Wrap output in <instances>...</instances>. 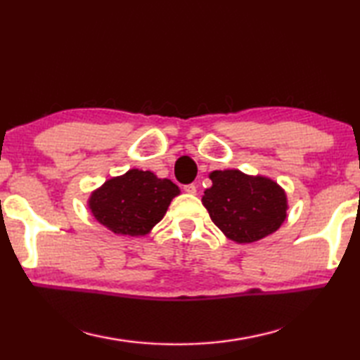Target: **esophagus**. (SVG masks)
<instances>
[{"mask_svg":"<svg viewBox=\"0 0 360 360\" xmlns=\"http://www.w3.org/2000/svg\"><path fill=\"white\" fill-rule=\"evenodd\" d=\"M184 191L188 193V194H196V185H194V184L185 185V186H184Z\"/></svg>","mask_w":360,"mask_h":360,"instance_id":"obj_1","label":"esophagus"}]
</instances>
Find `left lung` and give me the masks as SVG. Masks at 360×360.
Returning <instances> with one entry per match:
<instances>
[{"label": "left lung", "mask_w": 360, "mask_h": 360, "mask_svg": "<svg viewBox=\"0 0 360 360\" xmlns=\"http://www.w3.org/2000/svg\"><path fill=\"white\" fill-rule=\"evenodd\" d=\"M202 204L212 221L237 243H253L280 228L286 219L288 198L276 181L237 169L213 170Z\"/></svg>", "instance_id": "obj_1"}]
</instances>
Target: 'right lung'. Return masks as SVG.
<instances>
[{
	"label": "right lung",
	"mask_w": 360,
	"mask_h": 360,
	"mask_svg": "<svg viewBox=\"0 0 360 360\" xmlns=\"http://www.w3.org/2000/svg\"><path fill=\"white\" fill-rule=\"evenodd\" d=\"M180 190L150 170L129 169L91 193L88 209L107 229L122 236H145L166 215Z\"/></svg>",
	"instance_id": "right-lung-1"
}]
</instances>
